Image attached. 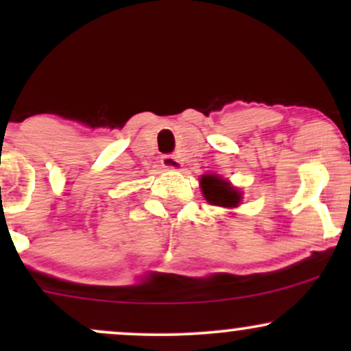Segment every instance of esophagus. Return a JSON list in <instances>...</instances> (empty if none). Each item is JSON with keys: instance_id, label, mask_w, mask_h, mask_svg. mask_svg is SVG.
I'll return each mask as SVG.
<instances>
[{"instance_id": "esophagus-1", "label": "esophagus", "mask_w": 351, "mask_h": 351, "mask_svg": "<svg viewBox=\"0 0 351 351\" xmlns=\"http://www.w3.org/2000/svg\"><path fill=\"white\" fill-rule=\"evenodd\" d=\"M160 162H162V167L167 168V170H181V167H183L181 160L175 155H163Z\"/></svg>"}]
</instances>
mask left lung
<instances>
[{
  "mask_svg": "<svg viewBox=\"0 0 351 351\" xmlns=\"http://www.w3.org/2000/svg\"><path fill=\"white\" fill-rule=\"evenodd\" d=\"M201 189L209 204L221 208H236L243 199V193L232 186L228 180L219 175L201 176Z\"/></svg>",
  "mask_w": 351,
  "mask_h": 351,
  "instance_id": "8db88e82",
  "label": "left lung"
}]
</instances>
